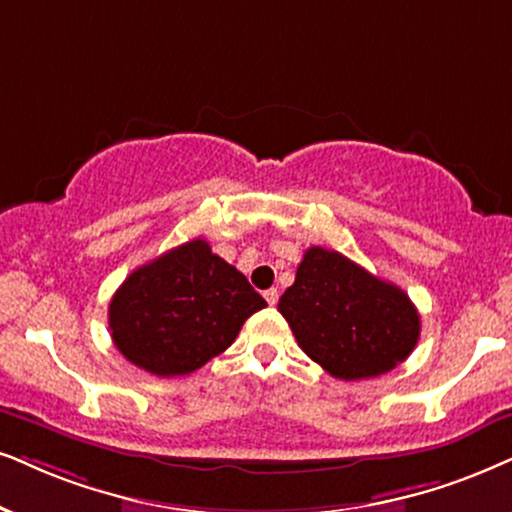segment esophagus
Returning <instances> with one entry per match:
<instances>
[{"mask_svg": "<svg viewBox=\"0 0 512 512\" xmlns=\"http://www.w3.org/2000/svg\"><path fill=\"white\" fill-rule=\"evenodd\" d=\"M264 300H267V304H271V307H274V304L278 302V290L276 288L264 290Z\"/></svg>", "mask_w": 512, "mask_h": 512, "instance_id": "esophagus-1", "label": "esophagus"}]
</instances>
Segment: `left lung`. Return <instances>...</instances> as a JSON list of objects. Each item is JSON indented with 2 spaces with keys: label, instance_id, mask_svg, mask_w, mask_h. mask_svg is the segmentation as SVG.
<instances>
[{
  "label": "left lung",
  "instance_id": "1",
  "mask_svg": "<svg viewBox=\"0 0 512 512\" xmlns=\"http://www.w3.org/2000/svg\"><path fill=\"white\" fill-rule=\"evenodd\" d=\"M278 312L302 352L340 380L392 371L420 335L418 309L404 290L319 245L304 252Z\"/></svg>",
  "mask_w": 512,
  "mask_h": 512
}]
</instances>
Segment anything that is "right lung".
Returning a JSON list of instances; mask_svg holds the SVG:
<instances>
[{
  "instance_id": "add662e5",
  "label": "right lung",
  "mask_w": 512,
  "mask_h": 512,
  "mask_svg": "<svg viewBox=\"0 0 512 512\" xmlns=\"http://www.w3.org/2000/svg\"><path fill=\"white\" fill-rule=\"evenodd\" d=\"M267 307L208 241L167 250L125 278L108 307L115 347L144 371L172 378L222 354L248 316Z\"/></svg>"
}]
</instances>
